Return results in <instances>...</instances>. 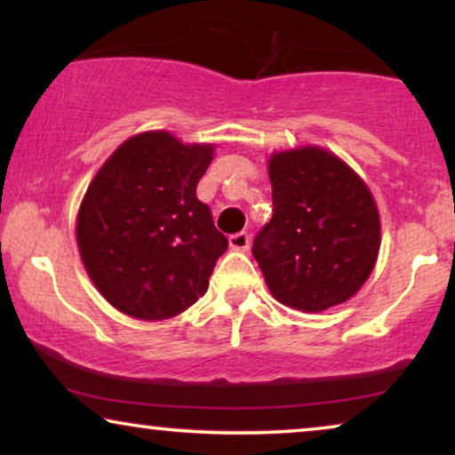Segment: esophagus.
<instances>
[{"label":"esophagus","mask_w":455,"mask_h":455,"mask_svg":"<svg viewBox=\"0 0 455 455\" xmlns=\"http://www.w3.org/2000/svg\"><path fill=\"white\" fill-rule=\"evenodd\" d=\"M229 246H232L234 251H248V246H251V234L238 232L229 235Z\"/></svg>","instance_id":"esophagus-1"}]
</instances>
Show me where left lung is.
I'll return each mask as SVG.
<instances>
[{"instance_id":"obj_1","label":"left lung","mask_w":455,"mask_h":455,"mask_svg":"<svg viewBox=\"0 0 455 455\" xmlns=\"http://www.w3.org/2000/svg\"><path fill=\"white\" fill-rule=\"evenodd\" d=\"M273 217L252 254L285 307L321 313L356 294L375 267L381 226L366 184L316 147L273 155Z\"/></svg>"}]
</instances>
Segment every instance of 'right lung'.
<instances>
[{"instance_id": "add662e5", "label": "right lung", "mask_w": 455, "mask_h": 455, "mask_svg": "<svg viewBox=\"0 0 455 455\" xmlns=\"http://www.w3.org/2000/svg\"><path fill=\"white\" fill-rule=\"evenodd\" d=\"M211 159V145L145 132L124 142L91 182L78 213L80 257L122 313L170 319L207 291L228 251L211 209L196 198Z\"/></svg>"}]
</instances>
